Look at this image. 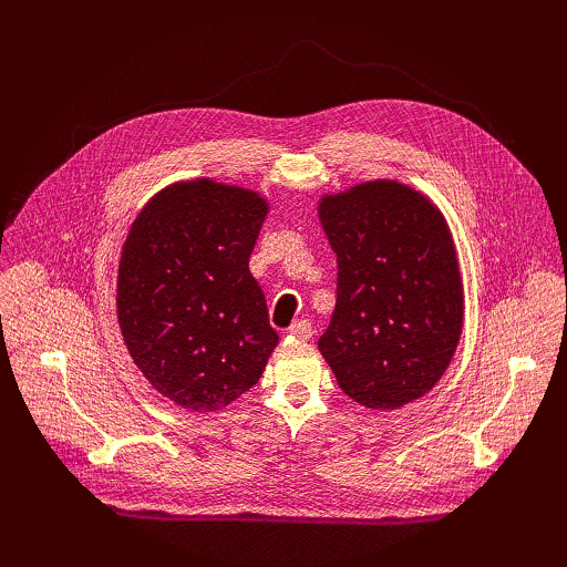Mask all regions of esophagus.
Listing matches in <instances>:
<instances>
[{"label": "esophagus", "instance_id": "34e87169", "mask_svg": "<svg viewBox=\"0 0 567 567\" xmlns=\"http://www.w3.org/2000/svg\"><path fill=\"white\" fill-rule=\"evenodd\" d=\"M287 333L291 336V338H299V340H310L312 338V323L308 321V319H301V321H293L289 329H287Z\"/></svg>", "mask_w": 567, "mask_h": 567}]
</instances>
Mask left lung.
<instances>
[{"label":"left lung","mask_w":567,"mask_h":567,"mask_svg":"<svg viewBox=\"0 0 567 567\" xmlns=\"http://www.w3.org/2000/svg\"><path fill=\"white\" fill-rule=\"evenodd\" d=\"M319 218L338 255V296L319 351L344 395L368 409L423 398L462 336L453 238L436 208L395 182L323 197Z\"/></svg>","instance_id":"8db88e82"}]
</instances>
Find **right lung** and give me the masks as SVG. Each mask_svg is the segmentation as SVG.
Instances as JSON below:
<instances>
[{
    "mask_svg": "<svg viewBox=\"0 0 567 567\" xmlns=\"http://www.w3.org/2000/svg\"><path fill=\"white\" fill-rule=\"evenodd\" d=\"M266 212L257 193L199 178L158 193L128 231L118 326L135 365L178 406H227L278 344L248 268Z\"/></svg>",
    "mask_w": 567,
    "mask_h": 567,
    "instance_id": "right-lung-1",
    "label": "right lung"
}]
</instances>
